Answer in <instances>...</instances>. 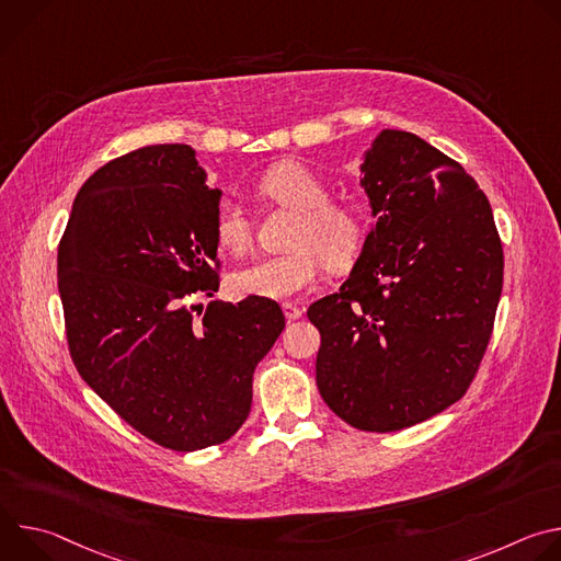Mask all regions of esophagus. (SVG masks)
<instances>
[{
	"instance_id": "34e87169",
	"label": "esophagus",
	"mask_w": 561,
	"mask_h": 561,
	"mask_svg": "<svg viewBox=\"0 0 561 561\" xmlns=\"http://www.w3.org/2000/svg\"><path fill=\"white\" fill-rule=\"evenodd\" d=\"M282 310H284L286 319H299L304 314V308L299 304H293V301H284Z\"/></svg>"
}]
</instances>
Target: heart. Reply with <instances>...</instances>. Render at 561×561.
<instances>
[{
  "label": "heart",
  "mask_w": 561,
  "mask_h": 561,
  "mask_svg": "<svg viewBox=\"0 0 561 561\" xmlns=\"http://www.w3.org/2000/svg\"><path fill=\"white\" fill-rule=\"evenodd\" d=\"M255 195L297 213L290 251L255 260L230 275L234 297L288 299L317 284L324 268L351 271L368 242V213L351 197H331L329 182L301 162H279L255 184ZM217 244L244 255L253 247V221L242 204L224 202L215 217Z\"/></svg>",
  "instance_id": "1"
}]
</instances>
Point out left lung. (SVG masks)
I'll return each instance as SVG.
<instances>
[{"mask_svg":"<svg viewBox=\"0 0 561 561\" xmlns=\"http://www.w3.org/2000/svg\"><path fill=\"white\" fill-rule=\"evenodd\" d=\"M377 215L340 293L310 304L317 388L348 426L392 433L463 397L493 335L504 251L491 204L448 154L381 130L362 164Z\"/></svg>","mask_w":561,"mask_h":561,"instance_id":"obj_1","label":"left lung"}]
</instances>
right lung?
I'll use <instances>...</instances> for the list:
<instances>
[{"label": "right lung", "mask_w": 561, "mask_h": 561, "mask_svg": "<svg viewBox=\"0 0 561 561\" xmlns=\"http://www.w3.org/2000/svg\"><path fill=\"white\" fill-rule=\"evenodd\" d=\"M219 197L191 146L137 148L79 188L57 253L77 373L128 426L180 453L242 428L255 366L286 324L264 297L210 301L204 314L193 304L219 288Z\"/></svg>", "instance_id": "1"}]
</instances>
